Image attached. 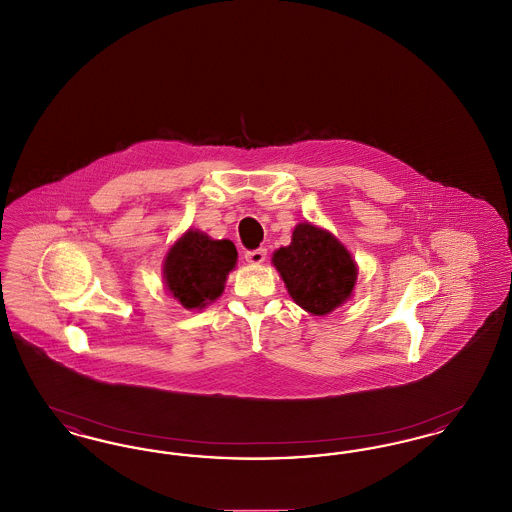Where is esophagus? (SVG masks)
Instances as JSON below:
<instances>
[{
	"instance_id": "1",
	"label": "esophagus",
	"mask_w": 512,
	"mask_h": 512,
	"mask_svg": "<svg viewBox=\"0 0 512 512\" xmlns=\"http://www.w3.org/2000/svg\"><path fill=\"white\" fill-rule=\"evenodd\" d=\"M265 259H267V249L265 247H259V249H253V251H245V261L251 263V265H261Z\"/></svg>"
}]
</instances>
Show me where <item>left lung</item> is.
<instances>
[{"instance_id": "left-lung-1", "label": "left lung", "mask_w": 512, "mask_h": 512, "mask_svg": "<svg viewBox=\"0 0 512 512\" xmlns=\"http://www.w3.org/2000/svg\"><path fill=\"white\" fill-rule=\"evenodd\" d=\"M293 301L313 315H328L351 295L357 267L349 251L309 222L295 226L292 244L272 255Z\"/></svg>"}]
</instances>
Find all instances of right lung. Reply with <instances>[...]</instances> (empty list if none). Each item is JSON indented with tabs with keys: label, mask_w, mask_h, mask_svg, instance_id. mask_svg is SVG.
Here are the masks:
<instances>
[{
	"label": "right lung",
	"mask_w": 512,
	"mask_h": 512,
	"mask_svg": "<svg viewBox=\"0 0 512 512\" xmlns=\"http://www.w3.org/2000/svg\"><path fill=\"white\" fill-rule=\"evenodd\" d=\"M236 261L238 251L230 240H211L203 232L188 230L165 259L167 288L186 309H203L222 293Z\"/></svg>",
	"instance_id": "right-lung-1"
}]
</instances>
